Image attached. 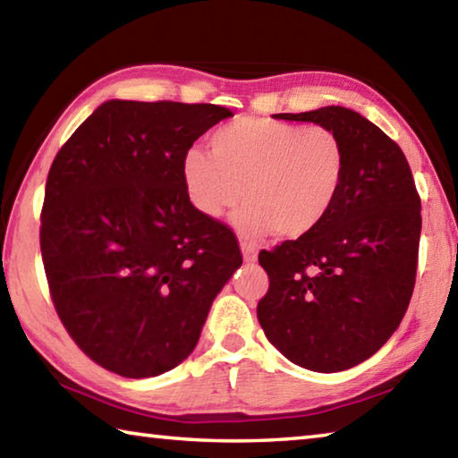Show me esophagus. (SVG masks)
<instances>
[{"label": "esophagus", "instance_id": "obj_1", "mask_svg": "<svg viewBox=\"0 0 458 458\" xmlns=\"http://www.w3.org/2000/svg\"><path fill=\"white\" fill-rule=\"evenodd\" d=\"M240 250H242V257L246 262H254L257 260V248H254L250 242H242L240 244Z\"/></svg>", "mask_w": 458, "mask_h": 458}]
</instances>
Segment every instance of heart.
Segmentation results:
<instances>
[{"mask_svg": "<svg viewBox=\"0 0 458 458\" xmlns=\"http://www.w3.org/2000/svg\"><path fill=\"white\" fill-rule=\"evenodd\" d=\"M210 155L185 151L182 177L206 218L238 201L236 230L248 238L275 232L301 238L327 218L345 177V147L335 131L267 117H240L214 131Z\"/></svg>", "mask_w": 458, "mask_h": 458, "instance_id": "heart-1", "label": "heart"}]
</instances>
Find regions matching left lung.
Segmentation results:
<instances>
[{
	"label": "left lung",
	"instance_id": "left-lung-1",
	"mask_svg": "<svg viewBox=\"0 0 458 458\" xmlns=\"http://www.w3.org/2000/svg\"><path fill=\"white\" fill-rule=\"evenodd\" d=\"M275 117L335 131L347 165L327 218L309 234L259 254L268 291L257 315L286 360L323 374L344 371L371 358L410 305L420 196L398 143L352 108Z\"/></svg>",
	"mask_w": 458,
	"mask_h": 458
}]
</instances>
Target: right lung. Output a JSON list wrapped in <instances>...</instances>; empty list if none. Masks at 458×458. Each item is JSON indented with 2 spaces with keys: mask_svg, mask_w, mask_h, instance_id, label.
<instances>
[{
  "mask_svg": "<svg viewBox=\"0 0 458 458\" xmlns=\"http://www.w3.org/2000/svg\"><path fill=\"white\" fill-rule=\"evenodd\" d=\"M232 111L106 100L60 147L40 248L54 309L89 358L123 377L174 369L242 265L238 240L190 201L182 159Z\"/></svg>",
  "mask_w": 458,
  "mask_h": 458,
  "instance_id": "1",
  "label": "right lung"
}]
</instances>
